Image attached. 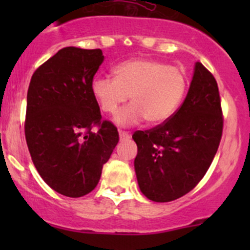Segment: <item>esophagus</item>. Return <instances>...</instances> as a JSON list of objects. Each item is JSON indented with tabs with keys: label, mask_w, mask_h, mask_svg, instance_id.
<instances>
[{
	"label": "esophagus",
	"mask_w": 250,
	"mask_h": 250,
	"mask_svg": "<svg viewBox=\"0 0 250 250\" xmlns=\"http://www.w3.org/2000/svg\"><path fill=\"white\" fill-rule=\"evenodd\" d=\"M120 140H128L130 138V134L128 132H123V130H120Z\"/></svg>",
	"instance_id": "esophagus-1"
}]
</instances>
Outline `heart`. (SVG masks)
<instances>
[{"instance_id":"b5f03b06","label":"heart","mask_w":250,"mask_h":250,"mask_svg":"<svg viewBox=\"0 0 250 250\" xmlns=\"http://www.w3.org/2000/svg\"><path fill=\"white\" fill-rule=\"evenodd\" d=\"M188 90V78L179 67L147 58H134L113 69V78L95 77L90 92L100 110L116 113L129 97L132 105L120 111L115 121L129 127L145 118L151 125L169 120L183 103Z\"/></svg>"}]
</instances>
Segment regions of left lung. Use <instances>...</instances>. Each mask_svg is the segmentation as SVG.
I'll return each mask as SVG.
<instances>
[{"label":"left lung","instance_id":"8db88e82","mask_svg":"<svg viewBox=\"0 0 250 250\" xmlns=\"http://www.w3.org/2000/svg\"><path fill=\"white\" fill-rule=\"evenodd\" d=\"M223 125L218 83L196 62L188 95L178 111L162 125L133 134L141 192L153 202H170L190 192L213 162Z\"/></svg>","mask_w":250,"mask_h":250}]
</instances>
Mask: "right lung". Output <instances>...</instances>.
<instances>
[{
	"label": "right lung",
	"instance_id": "right-lung-1",
	"mask_svg": "<svg viewBox=\"0 0 250 250\" xmlns=\"http://www.w3.org/2000/svg\"><path fill=\"white\" fill-rule=\"evenodd\" d=\"M103 62L102 49L65 47L30 81L25 138L31 160L47 185L67 197L94 190L120 138L112 123L102 121L90 92Z\"/></svg>",
	"mask_w": 250,
	"mask_h": 250
}]
</instances>
